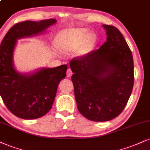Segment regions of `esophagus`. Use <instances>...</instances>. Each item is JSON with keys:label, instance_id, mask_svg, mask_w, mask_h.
Returning <instances> with one entry per match:
<instances>
[{"label": "esophagus", "instance_id": "34e87169", "mask_svg": "<svg viewBox=\"0 0 150 150\" xmlns=\"http://www.w3.org/2000/svg\"><path fill=\"white\" fill-rule=\"evenodd\" d=\"M72 75H73V72H72V70H70V68H68L67 70V72H66V75H67L68 77H71Z\"/></svg>", "mask_w": 150, "mask_h": 150}]
</instances>
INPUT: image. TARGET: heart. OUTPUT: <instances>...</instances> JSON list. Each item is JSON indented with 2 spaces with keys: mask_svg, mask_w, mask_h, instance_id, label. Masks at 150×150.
I'll list each match as a JSON object with an SVG mask.
<instances>
[{
  "mask_svg": "<svg viewBox=\"0 0 150 150\" xmlns=\"http://www.w3.org/2000/svg\"><path fill=\"white\" fill-rule=\"evenodd\" d=\"M96 35L86 28H68L61 31L56 40V45L60 51L70 52L77 49L76 55L87 54L94 47Z\"/></svg>",
  "mask_w": 150,
  "mask_h": 150,
  "instance_id": "heart-1",
  "label": "heart"
}]
</instances>
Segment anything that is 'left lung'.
<instances>
[{
	"label": "left lung",
	"instance_id": "1",
	"mask_svg": "<svg viewBox=\"0 0 150 150\" xmlns=\"http://www.w3.org/2000/svg\"><path fill=\"white\" fill-rule=\"evenodd\" d=\"M106 42L98 50L70 61L77 109L93 122H106L118 116L132 92L133 56L116 27L103 25Z\"/></svg>",
	"mask_w": 150,
	"mask_h": 150
}]
</instances>
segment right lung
Segmentation results:
<instances>
[{
    "label": "right lung",
    "instance_id": "obj_1",
    "mask_svg": "<svg viewBox=\"0 0 150 150\" xmlns=\"http://www.w3.org/2000/svg\"><path fill=\"white\" fill-rule=\"evenodd\" d=\"M57 22L54 19L25 21L8 30L0 46V95L12 114L23 120L44 116L51 110L58 85L66 77L68 66L42 68L31 73L14 68V50L18 39L44 33Z\"/></svg>",
    "mask_w": 150,
    "mask_h": 150
}]
</instances>
